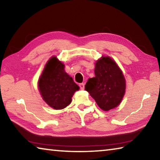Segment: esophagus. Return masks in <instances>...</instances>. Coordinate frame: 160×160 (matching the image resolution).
Returning a JSON list of instances; mask_svg holds the SVG:
<instances>
[{"label":"esophagus","mask_w":160,"mask_h":160,"mask_svg":"<svg viewBox=\"0 0 160 160\" xmlns=\"http://www.w3.org/2000/svg\"><path fill=\"white\" fill-rule=\"evenodd\" d=\"M79 86H80V88L81 90H84V88H85V84H84V83L80 84Z\"/></svg>","instance_id":"esophagus-1"}]
</instances>
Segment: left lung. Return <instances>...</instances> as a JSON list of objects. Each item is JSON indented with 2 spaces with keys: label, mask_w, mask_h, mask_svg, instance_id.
<instances>
[{
  "label": "left lung",
  "mask_w": 160,
  "mask_h": 160,
  "mask_svg": "<svg viewBox=\"0 0 160 160\" xmlns=\"http://www.w3.org/2000/svg\"><path fill=\"white\" fill-rule=\"evenodd\" d=\"M94 74L95 77L88 79L85 90L105 112L117 107L126 92L122 70L109 56H102L96 61Z\"/></svg>",
  "instance_id": "8db88e82"
}]
</instances>
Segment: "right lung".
<instances>
[{
	"label": "right lung",
	"mask_w": 160,
	"mask_h": 160,
	"mask_svg": "<svg viewBox=\"0 0 160 160\" xmlns=\"http://www.w3.org/2000/svg\"><path fill=\"white\" fill-rule=\"evenodd\" d=\"M64 68L65 65L56 56H52L46 63L38 81L43 100L56 110L68 106L75 92L80 89Z\"/></svg>",
	"instance_id": "add662e5"
}]
</instances>
